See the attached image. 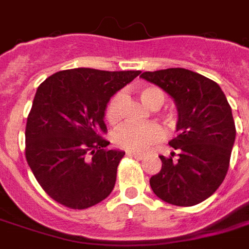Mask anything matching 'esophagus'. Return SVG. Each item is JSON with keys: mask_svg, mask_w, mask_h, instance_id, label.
I'll return each mask as SVG.
<instances>
[{"mask_svg": "<svg viewBox=\"0 0 249 249\" xmlns=\"http://www.w3.org/2000/svg\"><path fill=\"white\" fill-rule=\"evenodd\" d=\"M126 155L129 157H135L137 160H142V159H144V155H141V153H135V152H126Z\"/></svg>", "mask_w": 249, "mask_h": 249, "instance_id": "obj_1", "label": "esophagus"}]
</instances>
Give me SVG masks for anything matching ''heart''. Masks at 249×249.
Instances as JSON below:
<instances>
[{
	"instance_id": "b5f03b06",
	"label": "heart",
	"mask_w": 249,
	"mask_h": 249,
	"mask_svg": "<svg viewBox=\"0 0 249 249\" xmlns=\"http://www.w3.org/2000/svg\"><path fill=\"white\" fill-rule=\"evenodd\" d=\"M140 98L148 108L157 109L164 104V93L157 88L149 87L140 90ZM123 101V94L117 93L110 98L105 108V119L110 124L119 123L121 113L120 107ZM162 137L161 128L157 124H123L114 130L112 140L116 145L129 152H142L152 144H155Z\"/></svg>"
}]
</instances>
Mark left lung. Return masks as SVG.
<instances>
[{
  "mask_svg": "<svg viewBox=\"0 0 249 249\" xmlns=\"http://www.w3.org/2000/svg\"><path fill=\"white\" fill-rule=\"evenodd\" d=\"M140 77L161 88L178 109V135L169 141L178 160L160 156L161 171L149 180L152 191L178 207L201 203L223 183L235 142V121L224 92L183 68L144 71Z\"/></svg>",
  "mask_w": 249,
  "mask_h": 249,
  "instance_id": "8db88e82",
  "label": "left lung"
}]
</instances>
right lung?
<instances>
[{"label":"right lung","mask_w":249,"mask_h":249,"mask_svg":"<svg viewBox=\"0 0 249 249\" xmlns=\"http://www.w3.org/2000/svg\"><path fill=\"white\" fill-rule=\"evenodd\" d=\"M140 71L76 68L37 88L25 129V155L42 189L68 208L85 209L113 191L125 152L107 149L105 108Z\"/></svg>","instance_id":"add662e5"}]
</instances>
